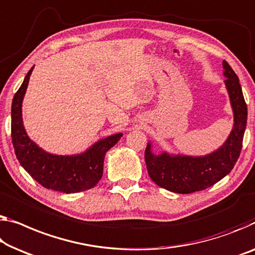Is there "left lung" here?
I'll return each instance as SVG.
<instances>
[{
  "label": "left lung",
  "mask_w": 255,
  "mask_h": 255,
  "mask_svg": "<svg viewBox=\"0 0 255 255\" xmlns=\"http://www.w3.org/2000/svg\"><path fill=\"white\" fill-rule=\"evenodd\" d=\"M222 67L226 78L225 86L234 113V126L229 136L219 149L205 155L175 154L167 151L154 153L153 144L147 143V173L160 188L183 195L200 191L218 183L236 164L248 123V106L236 73L225 60Z\"/></svg>",
  "instance_id": "1"
}]
</instances>
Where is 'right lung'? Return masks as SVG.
<instances>
[{"instance_id": "1", "label": "right lung", "mask_w": 255, "mask_h": 255, "mask_svg": "<svg viewBox=\"0 0 255 255\" xmlns=\"http://www.w3.org/2000/svg\"><path fill=\"white\" fill-rule=\"evenodd\" d=\"M33 70L34 66L26 74L11 105V137L17 159L22 168L47 189L75 193L94 188L103 176L106 152L119 142L123 132L98 139L77 154H55L43 150L29 138L22 123V101Z\"/></svg>"}]
</instances>
